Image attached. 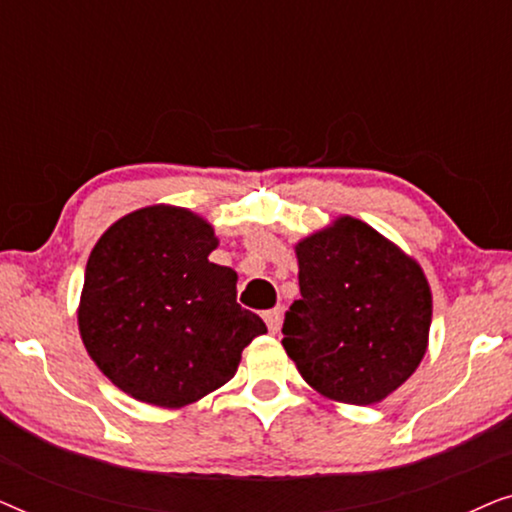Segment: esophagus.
Segmentation results:
<instances>
[{
	"instance_id": "34e87169",
	"label": "esophagus",
	"mask_w": 512,
	"mask_h": 512,
	"mask_svg": "<svg viewBox=\"0 0 512 512\" xmlns=\"http://www.w3.org/2000/svg\"><path fill=\"white\" fill-rule=\"evenodd\" d=\"M263 319H265V324H268V331L277 333L279 324H282V310H279V307H275V310H268L263 314Z\"/></svg>"
}]
</instances>
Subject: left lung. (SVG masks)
<instances>
[{
    "label": "left lung",
    "mask_w": 512,
    "mask_h": 512,
    "mask_svg": "<svg viewBox=\"0 0 512 512\" xmlns=\"http://www.w3.org/2000/svg\"><path fill=\"white\" fill-rule=\"evenodd\" d=\"M293 251L300 300L284 317L286 354L328 401L382 403L429 349L433 296L422 265L347 214Z\"/></svg>",
    "instance_id": "1"
}]
</instances>
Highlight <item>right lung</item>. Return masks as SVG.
<instances>
[{
	"label": "right lung",
	"instance_id": "obj_1",
	"mask_svg": "<svg viewBox=\"0 0 512 512\" xmlns=\"http://www.w3.org/2000/svg\"><path fill=\"white\" fill-rule=\"evenodd\" d=\"M216 247L205 216L160 202L121 216L90 251L76 307L83 347L135 401L167 410L200 401L268 333L237 305V272L209 261Z\"/></svg>",
	"mask_w": 512,
	"mask_h": 512
}]
</instances>
